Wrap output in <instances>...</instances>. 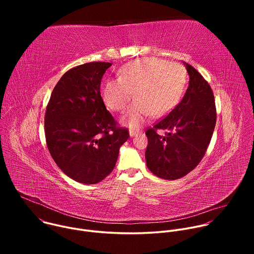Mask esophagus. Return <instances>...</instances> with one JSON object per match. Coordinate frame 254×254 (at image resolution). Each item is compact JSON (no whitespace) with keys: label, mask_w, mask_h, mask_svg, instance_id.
I'll use <instances>...</instances> for the list:
<instances>
[{"label":"esophagus","mask_w":254,"mask_h":254,"mask_svg":"<svg viewBox=\"0 0 254 254\" xmlns=\"http://www.w3.org/2000/svg\"><path fill=\"white\" fill-rule=\"evenodd\" d=\"M139 133V130L138 129H129V135L132 137V136H134V135H136V134H138Z\"/></svg>","instance_id":"1"}]
</instances>
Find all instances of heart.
Here are the masks:
<instances>
[{"label": "heart", "instance_id": "1", "mask_svg": "<svg viewBox=\"0 0 254 254\" xmlns=\"http://www.w3.org/2000/svg\"><path fill=\"white\" fill-rule=\"evenodd\" d=\"M185 68L158 58H140L127 62L119 70L118 79H107L101 88L105 105L122 112L135 99L121 118L131 128L139 127L151 116L162 118L179 103L185 89Z\"/></svg>", "mask_w": 254, "mask_h": 254}]
</instances>
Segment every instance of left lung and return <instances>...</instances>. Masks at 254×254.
Here are the masks:
<instances>
[{
	"label": "left lung",
	"instance_id": "8db88e82",
	"mask_svg": "<svg viewBox=\"0 0 254 254\" xmlns=\"http://www.w3.org/2000/svg\"><path fill=\"white\" fill-rule=\"evenodd\" d=\"M184 64L190 79L183 99L146 131L147 166L154 175L166 180L182 178L198 166L216 125L214 94L209 83L193 66ZM158 129H164L165 135H158Z\"/></svg>",
	"mask_w": 254,
	"mask_h": 254
}]
</instances>
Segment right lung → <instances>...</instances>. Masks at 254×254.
Masks as SVG:
<instances>
[{
    "mask_svg": "<svg viewBox=\"0 0 254 254\" xmlns=\"http://www.w3.org/2000/svg\"><path fill=\"white\" fill-rule=\"evenodd\" d=\"M110 62L71 68L55 85L45 113V136L51 157L78 183L96 184L110 175L120 148L129 137L106 110L101 78Z\"/></svg>",
    "mask_w": 254,
    "mask_h": 254,
    "instance_id": "add662e5",
    "label": "right lung"
}]
</instances>
